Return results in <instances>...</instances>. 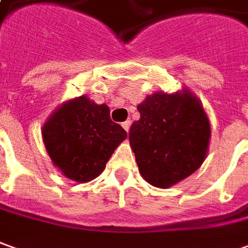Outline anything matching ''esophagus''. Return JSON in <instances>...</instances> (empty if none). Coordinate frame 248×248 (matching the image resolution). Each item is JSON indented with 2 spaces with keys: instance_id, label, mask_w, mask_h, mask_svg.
Returning a JSON list of instances; mask_svg holds the SVG:
<instances>
[{
  "instance_id": "esophagus-1",
  "label": "esophagus",
  "mask_w": 248,
  "mask_h": 248,
  "mask_svg": "<svg viewBox=\"0 0 248 248\" xmlns=\"http://www.w3.org/2000/svg\"><path fill=\"white\" fill-rule=\"evenodd\" d=\"M130 124H131L130 121H126V122H124V124H122V127H124L126 131H129L130 130Z\"/></svg>"
}]
</instances>
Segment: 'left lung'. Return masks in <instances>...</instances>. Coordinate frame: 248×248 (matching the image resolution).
Returning a JSON list of instances; mask_svg holds the SVG:
<instances>
[{
	"instance_id": "8db88e82",
	"label": "left lung",
	"mask_w": 248,
	"mask_h": 248,
	"mask_svg": "<svg viewBox=\"0 0 248 248\" xmlns=\"http://www.w3.org/2000/svg\"><path fill=\"white\" fill-rule=\"evenodd\" d=\"M129 141L141 176L167 188L195 172L206 157L210 124L201 102L190 91L156 92L137 106Z\"/></svg>"
}]
</instances>
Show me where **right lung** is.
Returning <instances> with one entry per match:
<instances>
[{
  "label": "right lung",
  "mask_w": 248,
  "mask_h": 248,
  "mask_svg": "<svg viewBox=\"0 0 248 248\" xmlns=\"http://www.w3.org/2000/svg\"><path fill=\"white\" fill-rule=\"evenodd\" d=\"M42 136L54 166L69 179L85 183L104 171L127 133L111 121L106 104L80 96L54 111Z\"/></svg>",
  "instance_id": "1"
}]
</instances>
